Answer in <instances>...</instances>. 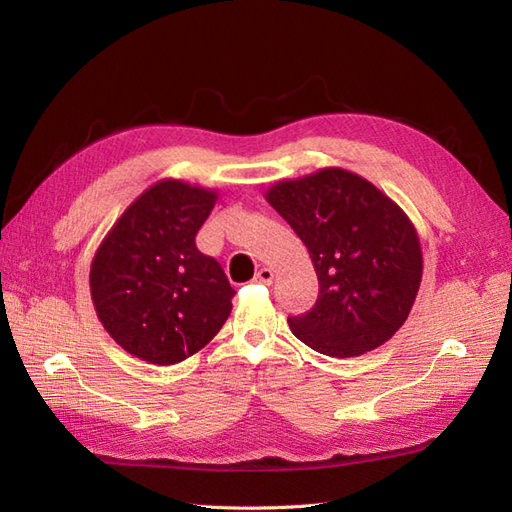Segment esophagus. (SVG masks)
<instances>
[{"label":"esophagus","mask_w":512,"mask_h":512,"mask_svg":"<svg viewBox=\"0 0 512 512\" xmlns=\"http://www.w3.org/2000/svg\"><path fill=\"white\" fill-rule=\"evenodd\" d=\"M254 280L258 282V284H271L273 282V271L271 269H260L258 273H256V277H254Z\"/></svg>","instance_id":"obj_1"}]
</instances>
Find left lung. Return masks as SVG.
I'll list each match as a JSON object with an SVG mask.
<instances>
[{
	"instance_id": "8db88e82",
	"label": "left lung",
	"mask_w": 512,
	"mask_h": 512,
	"mask_svg": "<svg viewBox=\"0 0 512 512\" xmlns=\"http://www.w3.org/2000/svg\"><path fill=\"white\" fill-rule=\"evenodd\" d=\"M267 200L305 243L318 275L316 305L288 318L294 337L337 359L389 342L423 277L421 243L408 215L344 168L275 183Z\"/></svg>"
}]
</instances>
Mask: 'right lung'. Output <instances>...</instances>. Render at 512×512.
<instances>
[{"mask_svg":"<svg viewBox=\"0 0 512 512\" xmlns=\"http://www.w3.org/2000/svg\"><path fill=\"white\" fill-rule=\"evenodd\" d=\"M218 200L213 190L164 179L121 213L91 260V301L102 327L132 356L173 365L205 348L230 316L220 262L196 247Z\"/></svg>","mask_w":512,"mask_h":512,"instance_id":"1","label":"right lung"}]
</instances>
